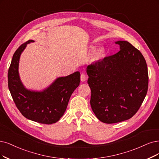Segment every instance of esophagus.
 Segmentation results:
<instances>
[{
    "instance_id": "1",
    "label": "esophagus",
    "mask_w": 159,
    "mask_h": 159,
    "mask_svg": "<svg viewBox=\"0 0 159 159\" xmlns=\"http://www.w3.org/2000/svg\"><path fill=\"white\" fill-rule=\"evenodd\" d=\"M87 79V76L84 73H82L80 75V80L82 82H85Z\"/></svg>"
}]
</instances>
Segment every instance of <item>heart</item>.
Masks as SVG:
<instances>
[{
	"label": "heart",
	"instance_id": "b5f03b06",
	"mask_svg": "<svg viewBox=\"0 0 159 159\" xmlns=\"http://www.w3.org/2000/svg\"><path fill=\"white\" fill-rule=\"evenodd\" d=\"M103 53H104V50H103V48H99V49H98V50H97V52H96V55H97L98 56H102V55L103 54Z\"/></svg>",
	"mask_w": 159,
	"mask_h": 159
}]
</instances>
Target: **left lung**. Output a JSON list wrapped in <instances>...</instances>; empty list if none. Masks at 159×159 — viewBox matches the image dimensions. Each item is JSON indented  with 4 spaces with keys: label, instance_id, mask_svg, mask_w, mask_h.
Returning a JSON list of instances; mask_svg holds the SVG:
<instances>
[{
    "label": "left lung",
    "instance_id": "1",
    "mask_svg": "<svg viewBox=\"0 0 159 159\" xmlns=\"http://www.w3.org/2000/svg\"><path fill=\"white\" fill-rule=\"evenodd\" d=\"M115 54L89 65L90 105L97 118L113 124L137 113L148 90V70L142 53L127 41L115 43Z\"/></svg>",
    "mask_w": 159,
    "mask_h": 159
}]
</instances>
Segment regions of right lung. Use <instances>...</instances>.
<instances>
[{"instance_id":"right-lung-1","label":"right lung","mask_w":159,"mask_h":159,"mask_svg":"<svg viewBox=\"0 0 159 159\" xmlns=\"http://www.w3.org/2000/svg\"><path fill=\"white\" fill-rule=\"evenodd\" d=\"M29 40L16 50L8 73V84L17 108L25 118L41 124L52 125L57 122L66 111L70 96L80 84V74L76 71L57 78L43 92L26 89L20 79L19 61L21 52Z\"/></svg>"}]
</instances>
